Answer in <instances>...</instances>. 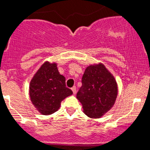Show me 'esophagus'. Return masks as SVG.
Wrapping results in <instances>:
<instances>
[{
    "label": "esophagus",
    "instance_id": "34e87169",
    "mask_svg": "<svg viewBox=\"0 0 150 150\" xmlns=\"http://www.w3.org/2000/svg\"><path fill=\"white\" fill-rule=\"evenodd\" d=\"M72 92H73V94L76 93V87H72Z\"/></svg>",
    "mask_w": 150,
    "mask_h": 150
}]
</instances>
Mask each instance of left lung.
Instances as JSON below:
<instances>
[{
	"mask_svg": "<svg viewBox=\"0 0 150 150\" xmlns=\"http://www.w3.org/2000/svg\"><path fill=\"white\" fill-rule=\"evenodd\" d=\"M82 86L77 93L83 111L90 118H100L114 106L118 87L115 78L104 64H92L86 68Z\"/></svg>",
	"mask_w": 150,
	"mask_h": 150,
	"instance_id": "obj_1",
	"label": "left lung"
}]
</instances>
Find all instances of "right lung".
<instances>
[{"mask_svg": "<svg viewBox=\"0 0 150 150\" xmlns=\"http://www.w3.org/2000/svg\"><path fill=\"white\" fill-rule=\"evenodd\" d=\"M56 63L45 61L33 75L29 86V95L36 110L42 115L58 110L60 103L72 91L66 87V78L60 75Z\"/></svg>", "mask_w": 150, "mask_h": 150, "instance_id": "add662e5", "label": "right lung"}]
</instances>
